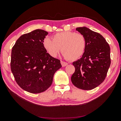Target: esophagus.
Wrapping results in <instances>:
<instances>
[{
	"instance_id": "esophagus-1",
	"label": "esophagus",
	"mask_w": 121,
	"mask_h": 121,
	"mask_svg": "<svg viewBox=\"0 0 121 121\" xmlns=\"http://www.w3.org/2000/svg\"><path fill=\"white\" fill-rule=\"evenodd\" d=\"M61 65H62V67H65V66H66L67 65H68V63L64 62V61H61Z\"/></svg>"
}]
</instances>
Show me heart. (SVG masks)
I'll return each instance as SVG.
<instances>
[{"label":"heart","instance_id":"obj_1","mask_svg":"<svg viewBox=\"0 0 121 121\" xmlns=\"http://www.w3.org/2000/svg\"><path fill=\"white\" fill-rule=\"evenodd\" d=\"M45 48L53 57H56L61 50L68 60H76L84 53L86 40L83 35L74 32L65 31L54 35L53 40L48 38L43 42Z\"/></svg>","mask_w":121,"mask_h":121}]
</instances>
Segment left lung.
I'll return each mask as SVG.
<instances>
[{
    "label": "left lung",
    "instance_id": "1",
    "mask_svg": "<svg viewBox=\"0 0 121 121\" xmlns=\"http://www.w3.org/2000/svg\"><path fill=\"white\" fill-rule=\"evenodd\" d=\"M77 31L86 40L84 53L73 63L75 71L71 82L78 89L90 90L105 80L110 65V46L103 36L87 27H78Z\"/></svg>",
    "mask_w": 121,
    "mask_h": 121
}]
</instances>
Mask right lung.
Returning a JSON list of instances; mask_svg holds the SVG:
<instances>
[{"label": "right lung", "mask_w": 121, "mask_h": 121, "mask_svg": "<svg viewBox=\"0 0 121 121\" xmlns=\"http://www.w3.org/2000/svg\"><path fill=\"white\" fill-rule=\"evenodd\" d=\"M48 32L36 29L24 34L12 48L11 68L17 84L31 93L43 92L52 84L55 73L62 65L51 56L43 42Z\"/></svg>", "instance_id": "1"}]
</instances>
